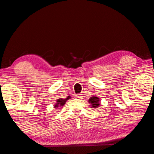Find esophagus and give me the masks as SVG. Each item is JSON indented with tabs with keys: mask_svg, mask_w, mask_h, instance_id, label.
Returning <instances> with one entry per match:
<instances>
[{
	"mask_svg": "<svg viewBox=\"0 0 154 154\" xmlns=\"http://www.w3.org/2000/svg\"><path fill=\"white\" fill-rule=\"evenodd\" d=\"M82 96H83V95L81 94H76V95H75V97H76L77 98H82Z\"/></svg>",
	"mask_w": 154,
	"mask_h": 154,
	"instance_id": "34e87169",
	"label": "esophagus"
}]
</instances>
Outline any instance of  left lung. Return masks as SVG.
Returning a JSON list of instances; mask_svg holds the SVG:
<instances>
[{
	"label": "left lung",
	"instance_id": "1",
	"mask_svg": "<svg viewBox=\"0 0 154 154\" xmlns=\"http://www.w3.org/2000/svg\"><path fill=\"white\" fill-rule=\"evenodd\" d=\"M88 102L91 104V106L94 108H97L100 106L99 98L97 97V96H92V97H91Z\"/></svg>",
	"mask_w": 154,
	"mask_h": 154
}]
</instances>
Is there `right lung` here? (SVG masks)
Instances as JSON below:
<instances>
[{
    "mask_svg": "<svg viewBox=\"0 0 154 154\" xmlns=\"http://www.w3.org/2000/svg\"><path fill=\"white\" fill-rule=\"evenodd\" d=\"M70 98H71V96H68L67 98H64V99H63V98H58L56 101V104L54 106V108L58 109V107H60V106H64V104L66 103V102L67 101V100L70 99Z\"/></svg>",
    "mask_w": 154,
    "mask_h": 154,
    "instance_id": "obj_1",
    "label": "right lung"
}]
</instances>
